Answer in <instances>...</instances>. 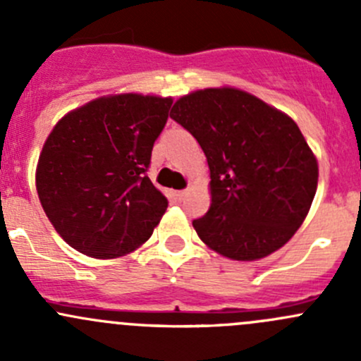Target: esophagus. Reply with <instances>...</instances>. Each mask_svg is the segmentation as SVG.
<instances>
[{"instance_id":"1","label":"esophagus","mask_w":361,"mask_h":361,"mask_svg":"<svg viewBox=\"0 0 361 361\" xmlns=\"http://www.w3.org/2000/svg\"><path fill=\"white\" fill-rule=\"evenodd\" d=\"M174 197H176L178 201H183V199L187 197V190H178V192H174Z\"/></svg>"}]
</instances>
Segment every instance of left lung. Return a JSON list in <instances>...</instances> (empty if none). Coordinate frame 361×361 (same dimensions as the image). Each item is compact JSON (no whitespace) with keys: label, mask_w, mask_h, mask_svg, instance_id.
Returning <instances> with one entry per match:
<instances>
[{"label":"left lung","mask_w":361,"mask_h":361,"mask_svg":"<svg viewBox=\"0 0 361 361\" xmlns=\"http://www.w3.org/2000/svg\"><path fill=\"white\" fill-rule=\"evenodd\" d=\"M171 118L201 145L211 207L192 221L232 260H258L292 239L318 187V162L288 115L238 89H204L174 103Z\"/></svg>","instance_id":"obj_1"}]
</instances>
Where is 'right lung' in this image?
Masks as SVG:
<instances>
[{
	"label": "right lung",
	"mask_w": 361,
	"mask_h": 361,
	"mask_svg": "<svg viewBox=\"0 0 361 361\" xmlns=\"http://www.w3.org/2000/svg\"><path fill=\"white\" fill-rule=\"evenodd\" d=\"M171 97L120 94L68 113L47 137L36 190L71 248L116 258L148 241L167 199L147 176Z\"/></svg>",
	"instance_id": "1"
}]
</instances>
